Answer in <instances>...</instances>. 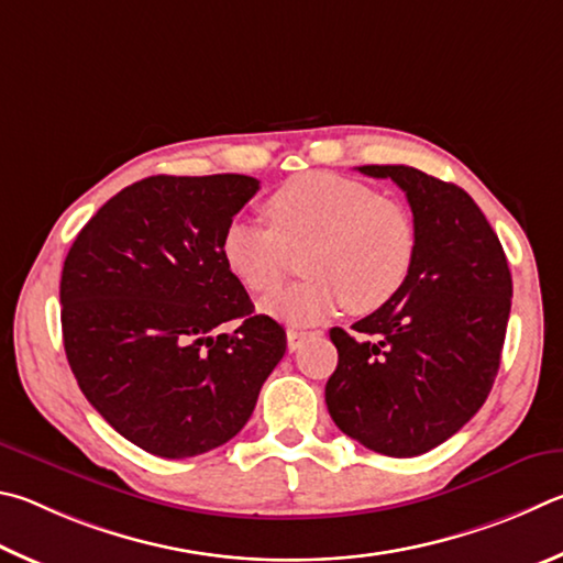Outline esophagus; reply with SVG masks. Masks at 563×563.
I'll use <instances>...</instances> for the list:
<instances>
[{"instance_id":"esophagus-1","label":"esophagus","mask_w":563,"mask_h":563,"mask_svg":"<svg viewBox=\"0 0 563 563\" xmlns=\"http://www.w3.org/2000/svg\"><path fill=\"white\" fill-rule=\"evenodd\" d=\"M307 336H309V331H301V329H289L287 331V346H289V351L294 353L297 349H301V343L307 341Z\"/></svg>"}]
</instances>
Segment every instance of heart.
<instances>
[{
  "label": "heart",
  "mask_w": 563,
  "mask_h": 563,
  "mask_svg": "<svg viewBox=\"0 0 563 563\" xmlns=\"http://www.w3.org/2000/svg\"><path fill=\"white\" fill-rule=\"evenodd\" d=\"M269 227L234 220L222 234V262L252 294H272L301 254L307 279L262 309L289 323H313L346 307L356 317L398 297L418 254L410 210L366 183L336 173H303L266 197Z\"/></svg>",
  "instance_id": "1"
}]
</instances>
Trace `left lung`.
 Returning <instances> with one entry per match:
<instances>
[{"instance_id": "1", "label": "left lung", "mask_w": 563, "mask_h": 563, "mask_svg": "<svg viewBox=\"0 0 563 563\" xmlns=\"http://www.w3.org/2000/svg\"><path fill=\"white\" fill-rule=\"evenodd\" d=\"M406 192L418 230L410 279L396 299L331 329L339 366L327 383L333 422L363 448L416 457L455 435L497 378L511 309L499 236L475 200L408 165H363Z\"/></svg>"}]
</instances>
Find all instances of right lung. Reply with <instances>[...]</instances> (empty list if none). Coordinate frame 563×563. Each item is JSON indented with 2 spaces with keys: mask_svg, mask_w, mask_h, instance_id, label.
I'll use <instances>...</instances> for the list:
<instances>
[{
  "mask_svg": "<svg viewBox=\"0 0 563 563\" xmlns=\"http://www.w3.org/2000/svg\"><path fill=\"white\" fill-rule=\"evenodd\" d=\"M260 190L250 175H153L113 195L62 272L68 366L133 445L167 460L224 445L287 351L222 262V234ZM238 329L222 334L224 322Z\"/></svg>",
  "mask_w": 563,
  "mask_h": 563,
  "instance_id": "add662e5",
  "label": "right lung"
}]
</instances>
